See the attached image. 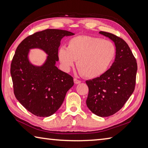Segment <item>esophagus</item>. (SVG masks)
Instances as JSON below:
<instances>
[{"instance_id": "34e87169", "label": "esophagus", "mask_w": 148, "mask_h": 148, "mask_svg": "<svg viewBox=\"0 0 148 148\" xmlns=\"http://www.w3.org/2000/svg\"><path fill=\"white\" fill-rule=\"evenodd\" d=\"M74 84H78L81 83V81H80V80H78L76 78L74 79Z\"/></svg>"}]
</instances>
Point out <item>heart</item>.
I'll list each match as a JSON object with an SVG mask.
<instances>
[{"label": "heart", "instance_id": "1", "mask_svg": "<svg viewBox=\"0 0 148 148\" xmlns=\"http://www.w3.org/2000/svg\"><path fill=\"white\" fill-rule=\"evenodd\" d=\"M116 53L111 41L83 35L70 40L66 48L61 47L58 57L64 71H69L77 61V69L84 77L95 78L106 72Z\"/></svg>", "mask_w": 148, "mask_h": 148}]
</instances>
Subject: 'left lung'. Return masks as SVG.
<instances>
[{"mask_svg":"<svg viewBox=\"0 0 148 148\" xmlns=\"http://www.w3.org/2000/svg\"><path fill=\"white\" fill-rule=\"evenodd\" d=\"M99 33L114 42L116 58L105 73L86 82L89 87L86 104L97 116L108 117L118 112L133 92L137 62L128 44L122 38L110 32Z\"/></svg>","mask_w":148,"mask_h":148,"instance_id":"obj_1","label":"left lung"}]
</instances>
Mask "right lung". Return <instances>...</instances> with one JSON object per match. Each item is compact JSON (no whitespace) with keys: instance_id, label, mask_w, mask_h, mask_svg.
Segmentation results:
<instances>
[{"instance_id":"add662e5","label":"right lung","mask_w":148,"mask_h":148,"mask_svg":"<svg viewBox=\"0 0 148 148\" xmlns=\"http://www.w3.org/2000/svg\"><path fill=\"white\" fill-rule=\"evenodd\" d=\"M71 32L46 29L25 38L12 59L10 74L16 98L29 112L38 117H49L62 104L66 92L73 86L71 75L56 66L61 39ZM41 49L49 55L42 66H34L28 58L29 49Z\"/></svg>"}]
</instances>
